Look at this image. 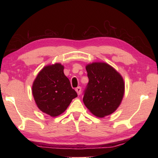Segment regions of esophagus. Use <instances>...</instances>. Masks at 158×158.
<instances>
[{
    "label": "esophagus",
    "mask_w": 158,
    "mask_h": 158,
    "mask_svg": "<svg viewBox=\"0 0 158 158\" xmlns=\"http://www.w3.org/2000/svg\"><path fill=\"white\" fill-rule=\"evenodd\" d=\"M75 91L77 92V94L80 95V94H81V87H77V88L75 89Z\"/></svg>",
    "instance_id": "1"
}]
</instances>
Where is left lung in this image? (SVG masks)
Listing matches in <instances>:
<instances>
[{
    "instance_id": "8db88e82",
    "label": "left lung",
    "mask_w": 158,
    "mask_h": 158,
    "mask_svg": "<svg viewBox=\"0 0 158 158\" xmlns=\"http://www.w3.org/2000/svg\"><path fill=\"white\" fill-rule=\"evenodd\" d=\"M89 82L83 101L93 115L104 117L115 112L125 90L122 75L105 62H93L85 67Z\"/></svg>"
}]
</instances>
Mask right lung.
Masks as SVG:
<instances>
[{
	"instance_id": "1",
	"label": "right lung",
	"mask_w": 158,
	"mask_h": 158,
	"mask_svg": "<svg viewBox=\"0 0 158 158\" xmlns=\"http://www.w3.org/2000/svg\"><path fill=\"white\" fill-rule=\"evenodd\" d=\"M38 108L52 117L66 110L77 94L64 73V66L56 63L45 66L36 76L32 87Z\"/></svg>"
}]
</instances>
